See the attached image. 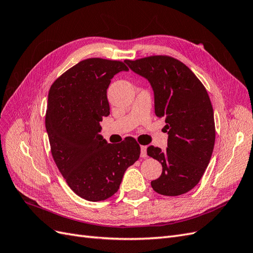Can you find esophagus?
I'll use <instances>...</instances> for the list:
<instances>
[{
  "mask_svg": "<svg viewBox=\"0 0 253 253\" xmlns=\"http://www.w3.org/2000/svg\"><path fill=\"white\" fill-rule=\"evenodd\" d=\"M140 149H141V154H140L141 157L145 158V157L148 156V155H147V145H141Z\"/></svg>",
  "mask_w": 253,
  "mask_h": 253,
  "instance_id": "34e87169",
  "label": "esophagus"
}]
</instances>
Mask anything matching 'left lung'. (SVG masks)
<instances>
[{"label":"left lung","instance_id":"8db88e82","mask_svg":"<svg viewBox=\"0 0 253 253\" xmlns=\"http://www.w3.org/2000/svg\"><path fill=\"white\" fill-rule=\"evenodd\" d=\"M131 70L148 79L154 91L155 114L165 118L168 148L150 145L148 155L163 166L151 186L155 192L177 196L192 190L209 165L215 141L210 98L190 68L169 56L126 60Z\"/></svg>","mask_w":253,"mask_h":253}]
</instances>
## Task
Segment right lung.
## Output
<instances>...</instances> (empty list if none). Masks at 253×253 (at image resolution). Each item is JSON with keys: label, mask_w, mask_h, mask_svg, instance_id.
Returning a JSON list of instances; mask_svg holds the SVG:
<instances>
[{"label": "right lung", "mask_w": 253, "mask_h": 253, "mask_svg": "<svg viewBox=\"0 0 253 253\" xmlns=\"http://www.w3.org/2000/svg\"><path fill=\"white\" fill-rule=\"evenodd\" d=\"M122 71L128 68L121 61L89 58L61 75L48 93L45 126L52 158L70 188L89 202L116 193L140 155L133 137L113 144L99 134L110 115L106 89Z\"/></svg>", "instance_id": "obj_1"}]
</instances>
